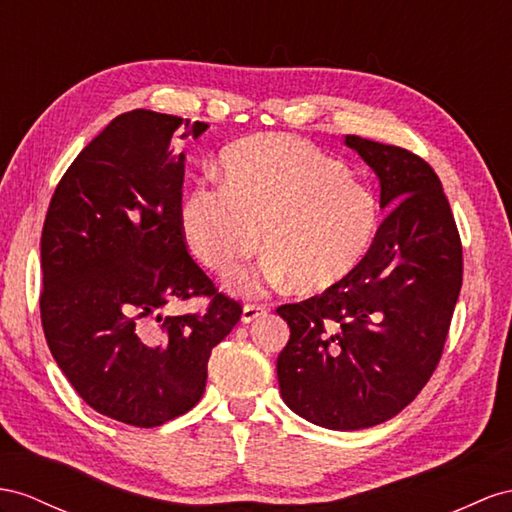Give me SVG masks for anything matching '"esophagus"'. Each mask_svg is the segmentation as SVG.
<instances>
[{"label": "esophagus", "instance_id": "1", "mask_svg": "<svg viewBox=\"0 0 512 512\" xmlns=\"http://www.w3.org/2000/svg\"><path fill=\"white\" fill-rule=\"evenodd\" d=\"M268 313V305H244V309H242V322H253V320H257L259 316H266Z\"/></svg>", "mask_w": 512, "mask_h": 512}]
</instances>
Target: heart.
Masks as SVG:
<instances>
[{
	"label": "heart",
	"instance_id": "1",
	"mask_svg": "<svg viewBox=\"0 0 512 512\" xmlns=\"http://www.w3.org/2000/svg\"><path fill=\"white\" fill-rule=\"evenodd\" d=\"M222 183H199L179 207L181 231L207 268L229 272L264 242L270 281L320 292L357 268L374 240L378 201L342 160L281 134L242 140L220 162ZM248 274H233L248 285Z\"/></svg>",
	"mask_w": 512,
	"mask_h": 512
}]
</instances>
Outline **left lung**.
<instances>
[{
    "instance_id": "left-lung-1",
    "label": "left lung",
    "mask_w": 512,
    "mask_h": 512,
    "mask_svg": "<svg viewBox=\"0 0 512 512\" xmlns=\"http://www.w3.org/2000/svg\"><path fill=\"white\" fill-rule=\"evenodd\" d=\"M381 181L387 218L357 268L320 296L281 305L290 342L281 398L331 430L383 424L430 381L463 283V246L435 170L422 157L346 136Z\"/></svg>"
}]
</instances>
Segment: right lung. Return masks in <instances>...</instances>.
<instances>
[{
	"label": "right lung",
	"mask_w": 512,
	"mask_h": 512,
	"mask_svg": "<svg viewBox=\"0 0 512 512\" xmlns=\"http://www.w3.org/2000/svg\"><path fill=\"white\" fill-rule=\"evenodd\" d=\"M207 123L125 112L86 144L51 196L41 238V322L58 368L101 415L138 428L201 400L207 361L242 316L188 255L181 142ZM207 295L203 314L162 317ZM157 321V325L152 322Z\"/></svg>",
	"instance_id": "right-lung-1"
}]
</instances>
